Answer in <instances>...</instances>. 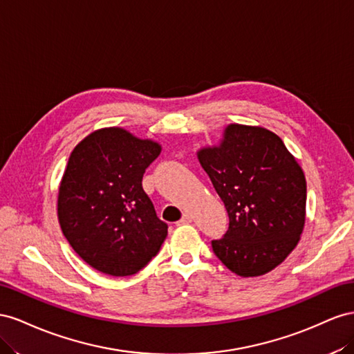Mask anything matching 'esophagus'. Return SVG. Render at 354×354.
Wrapping results in <instances>:
<instances>
[{"instance_id":"esophagus-1","label":"esophagus","mask_w":354,"mask_h":354,"mask_svg":"<svg viewBox=\"0 0 354 354\" xmlns=\"http://www.w3.org/2000/svg\"><path fill=\"white\" fill-rule=\"evenodd\" d=\"M191 221H193V216H191L189 214H184L183 218H180V221H179V224H189Z\"/></svg>"}]
</instances>
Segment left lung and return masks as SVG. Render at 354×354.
I'll list each match as a JSON object with an SVG mask.
<instances>
[{
    "label": "left lung",
    "mask_w": 354,
    "mask_h": 354,
    "mask_svg": "<svg viewBox=\"0 0 354 354\" xmlns=\"http://www.w3.org/2000/svg\"><path fill=\"white\" fill-rule=\"evenodd\" d=\"M228 214V230L212 249L241 277L262 276L297 246L306 222L302 169L276 133L230 124L219 147L198 151Z\"/></svg>",
    "instance_id": "left-lung-1"
}]
</instances>
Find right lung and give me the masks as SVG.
Here are the masks:
<instances>
[{
  "mask_svg": "<svg viewBox=\"0 0 354 354\" xmlns=\"http://www.w3.org/2000/svg\"><path fill=\"white\" fill-rule=\"evenodd\" d=\"M161 147L127 130H97L80 142L59 187L57 216L69 245L90 267L109 276L136 274L167 236L142 188Z\"/></svg>",
  "mask_w": 354,
  "mask_h": 354,
  "instance_id": "add662e5",
  "label": "right lung"
}]
</instances>
